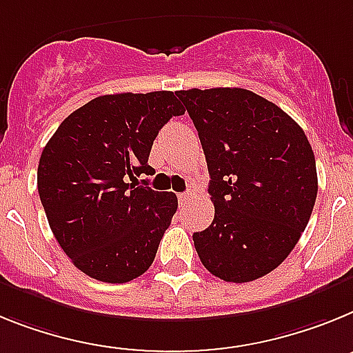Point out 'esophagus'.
<instances>
[{"mask_svg":"<svg viewBox=\"0 0 353 353\" xmlns=\"http://www.w3.org/2000/svg\"><path fill=\"white\" fill-rule=\"evenodd\" d=\"M192 197H194V194H192V192H185V194H179V195H177V199H179V204H181V206H183V204H186V202H188Z\"/></svg>","mask_w":353,"mask_h":353,"instance_id":"34e87169","label":"esophagus"}]
</instances>
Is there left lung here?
Listing matches in <instances>:
<instances>
[{"mask_svg":"<svg viewBox=\"0 0 353 353\" xmlns=\"http://www.w3.org/2000/svg\"><path fill=\"white\" fill-rule=\"evenodd\" d=\"M199 131L214 219L194 232L202 265L228 283L270 274L295 249L318 194L314 152L277 104L245 88L179 90Z\"/></svg>","mask_w":353,"mask_h":353,"instance_id":"obj_1","label":"left lung"}]
</instances>
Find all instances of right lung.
<instances>
[{"label": "right lung", "mask_w": 353, "mask_h": 353, "mask_svg": "<svg viewBox=\"0 0 353 353\" xmlns=\"http://www.w3.org/2000/svg\"><path fill=\"white\" fill-rule=\"evenodd\" d=\"M183 113L168 90L99 96L46 143L37 170L41 202L63 252L88 277L130 283L154 261L177 197L139 177L152 176V142Z\"/></svg>", "instance_id": "add662e5"}]
</instances>
